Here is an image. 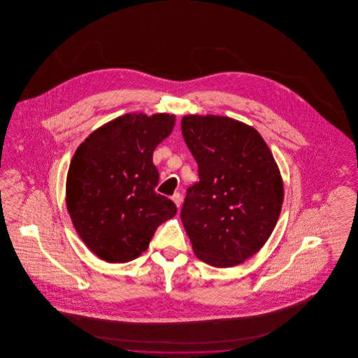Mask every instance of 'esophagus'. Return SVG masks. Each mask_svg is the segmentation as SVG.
I'll return each mask as SVG.
<instances>
[{"label":"esophagus","mask_w":358,"mask_h":358,"mask_svg":"<svg viewBox=\"0 0 358 358\" xmlns=\"http://www.w3.org/2000/svg\"><path fill=\"white\" fill-rule=\"evenodd\" d=\"M171 200L174 201V204L177 205L178 208L182 204V196H181L180 193H174V194L171 196Z\"/></svg>","instance_id":"esophagus-1"}]
</instances>
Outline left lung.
I'll return each mask as SVG.
<instances>
[{
    "instance_id": "1",
    "label": "left lung",
    "mask_w": 358,
    "mask_h": 358,
    "mask_svg": "<svg viewBox=\"0 0 358 358\" xmlns=\"http://www.w3.org/2000/svg\"><path fill=\"white\" fill-rule=\"evenodd\" d=\"M182 136L199 165L181 209L193 251L227 268L255 255L273 234L283 182L267 143L254 127L216 115H187Z\"/></svg>"
}]
</instances>
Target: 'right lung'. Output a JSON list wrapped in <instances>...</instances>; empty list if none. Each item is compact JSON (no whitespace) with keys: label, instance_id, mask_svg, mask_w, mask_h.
Returning <instances> with one entry per match:
<instances>
[{"label":"right lung","instance_id":"add662e5","mask_svg":"<svg viewBox=\"0 0 358 358\" xmlns=\"http://www.w3.org/2000/svg\"><path fill=\"white\" fill-rule=\"evenodd\" d=\"M171 114H126L78 148L67 174V208L85 245L108 263H126L149 247L157 228L177 213L157 193L153 152L174 127Z\"/></svg>","mask_w":358,"mask_h":358}]
</instances>
